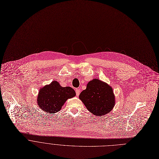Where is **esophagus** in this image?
<instances>
[{
    "label": "esophagus",
    "instance_id": "34e87169",
    "mask_svg": "<svg viewBox=\"0 0 159 159\" xmlns=\"http://www.w3.org/2000/svg\"><path fill=\"white\" fill-rule=\"evenodd\" d=\"M80 89H78V88H77V89H75V91H76V95H79L80 94Z\"/></svg>",
    "mask_w": 159,
    "mask_h": 159
}]
</instances>
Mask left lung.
Returning a JSON list of instances; mask_svg holds the SVG:
<instances>
[{
  "label": "left lung",
  "instance_id": "8db88e82",
  "mask_svg": "<svg viewBox=\"0 0 159 159\" xmlns=\"http://www.w3.org/2000/svg\"><path fill=\"white\" fill-rule=\"evenodd\" d=\"M79 98L86 108L97 116L107 114L115 105L112 88L107 83L97 79L87 84L86 89L80 93Z\"/></svg>",
  "mask_w": 159,
  "mask_h": 159
}]
</instances>
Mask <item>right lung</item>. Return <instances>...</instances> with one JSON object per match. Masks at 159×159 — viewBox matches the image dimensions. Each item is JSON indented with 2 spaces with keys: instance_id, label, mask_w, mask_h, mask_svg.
Wrapping results in <instances>:
<instances>
[{
  "instance_id": "1",
  "label": "right lung",
  "mask_w": 159,
  "mask_h": 159,
  "mask_svg": "<svg viewBox=\"0 0 159 159\" xmlns=\"http://www.w3.org/2000/svg\"><path fill=\"white\" fill-rule=\"evenodd\" d=\"M76 95L75 90L69 86L62 87L54 81L42 88L38 94V104L43 111L54 113L59 111L65 102Z\"/></svg>"
}]
</instances>
